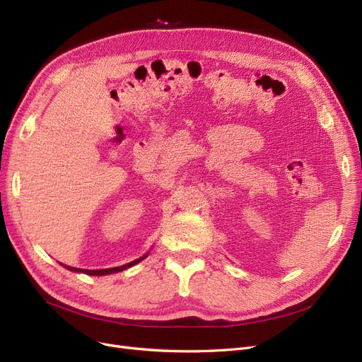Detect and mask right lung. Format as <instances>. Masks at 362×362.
<instances>
[{"label":"right lung","mask_w":362,"mask_h":362,"mask_svg":"<svg viewBox=\"0 0 362 362\" xmlns=\"http://www.w3.org/2000/svg\"><path fill=\"white\" fill-rule=\"evenodd\" d=\"M146 256H142V257H139V259H136V260H133V262H130V264H126V265H122V267H117V268H107V269H79V268H71V267H67V265H64L67 269H70V271H74V272H83V274H86V276H106V274H114V272H119V271H124V269H127V268H130V267H133V265H136V264H139L141 260H144Z\"/></svg>","instance_id":"add662e5"}]
</instances>
